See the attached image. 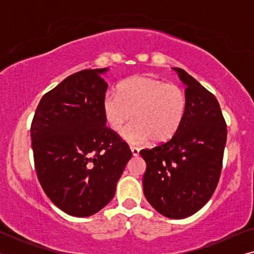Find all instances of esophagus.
Returning <instances> with one entry per match:
<instances>
[{"instance_id":"esophagus-1","label":"esophagus","mask_w":254,"mask_h":254,"mask_svg":"<svg viewBox=\"0 0 254 254\" xmlns=\"http://www.w3.org/2000/svg\"><path fill=\"white\" fill-rule=\"evenodd\" d=\"M130 150H131V154H133V156H138V154H140V149L136 147H130Z\"/></svg>"}]
</instances>
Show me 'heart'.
Wrapping results in <instances>:
<instances>
[{"instance_id":"obj_1","label":"heart","mask_w":254,"mask_h":254,"mask_svg":"<svg viewBox=\"0 0 254 254\" xmlns=\"http://www.w3.org/2000/svg\"><path fill=\"white\" fill-rule=\"evenodd\" d=\"M187 109L184 90L150 76H134L120 83L118 93L107 92L103 99V113L113 130H123L131 143H164L175 136L182 126Z\"/></svg>"}]
</instances>
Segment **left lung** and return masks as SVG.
Returning <instances> with one entry per match:
<instances>
[{
	"label": "left lung",
	"mask_w": 254,
	"mask_h": 254,
	"mask_svg": "<svg viewBox=\"0 0 254 254\" xmlns=\"http://www.w3.org/2000/svg\"><path fill=\"white\" fill-rule=\"evenodd\" d=\"M186 85L187 109L171 140L140 151L147 170L143 193L169 218L189 217L208 202L221 176L227 124L220 104L184 69L173 68Z\"/></svg>",
	"instance_id": "left-lung-1"
}]
</instances>
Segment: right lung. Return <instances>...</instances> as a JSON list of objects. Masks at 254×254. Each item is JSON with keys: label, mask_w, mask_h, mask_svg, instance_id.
Here are the masks:
<instances>
[{"label": "right lung", "mask_w": 254, "mask_h": 254, "mask_svg": "<svg viewBox=\"0 0 254 254\" xmlns=\"http://www.w3.org/2000/svg\"><path fill=\"white\" fill-rule=\"evenodd\" d=\"M109 69H85L45 93L32 124L34 165L44 192L71 216L96 214L113 199L131 158L126 142L107 128L103 99Z\"/></svg>", "instance_id": "obj_1"}]
</instances>
